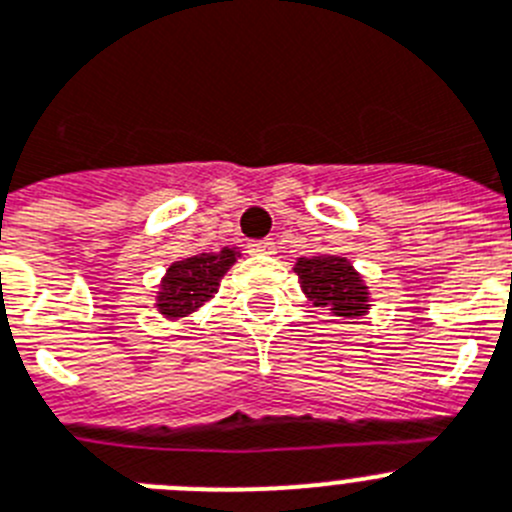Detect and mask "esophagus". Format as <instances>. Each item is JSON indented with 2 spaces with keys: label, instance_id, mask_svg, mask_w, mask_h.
I'll list each match as a JSON object with an SVG mask.
<instances>
[{
  "label": "esophagus",
  "instance_id": "esophagus-1",
  "mask_svg": "<svg viewBox=\"0 0 512 512\" xmlns=\"http://www.w3.org/2000/svg\"><path fill=\"white\" fill-rule=\"evenodd\" d=\"M247 252L250 255H273L275 242H270V239H252V242H247Z\"/></svg>",
  "mask_w": 512,
  "mask_h": 512
}]
</instances>
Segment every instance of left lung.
<instances>
[{
	"instance_id": "obj_1",
	"label": "left lung",
	"mask_w": 512,
	"mask_h": 512,
	"mask_svg": "<svg viewBox=\"0 0 512 512\" xmlns=\"http://www.w3.org/2000/svg\"><path fill=\"white\" fill-rule=\"evenodd\" d=\"M296 275L316 306H329L336 316L365 313L367 288L344 257H301Z\"/></svg>"
}]
</instances>
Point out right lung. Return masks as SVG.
Masks as SVG:
<instances>
[{
    "instance_id": "add662e5",
    "label": "right lung",
    "mask_w": 512,
    "mask_h": 512,
    "mask_svg": "<svg viewBox=\"0 0 512 512\" xmlns=\"http://www.w3.org/2000/svg\"><path fill=\"white\" fill-rule=\"evenodd\" d=\"M234 260L237 255L232 247H224L222 252H201V255L186 257V260L170 265L163 280L158 308L168 316H183V313L199 308L206 298L214 296L219 280Z\"/></svg>"
}]
</instances>
